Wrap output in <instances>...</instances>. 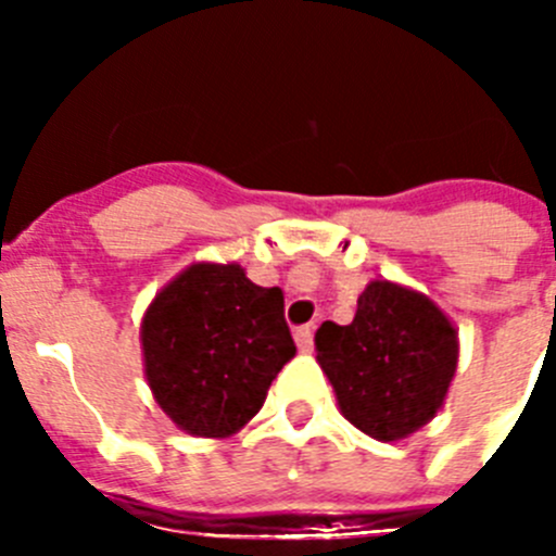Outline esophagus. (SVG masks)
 Instances as JSON below:
<instances>
[{
	"mask_svg": "<svg viewBox=\"0 0 556 556\" xmlns=\"http://www.w3.org/2000/svg\"><path fill=\"white\" fill-rule=\"evenodd\" d=\"M294 342H298V348H301V353H308L314 345V328L312 326H301L298 331H294Z\"/></svg>",
	"mask_w": 556,
	"mask_h": 556,
	"instance_id": "esophagus-1",
	"label": "esophagus"
}]
</instances>
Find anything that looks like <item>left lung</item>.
Masks as SVG:
<instances>
[{
	"label": "left lung",
	"mask_w": 556,
	"mask_h": 556,
	"mask_svg": "<svg viewBox=\"0 0 556 556\" xmlns=\"http://www.w3.org/2000/svg\"><path fill=\"white\" fill-rule=\"evenodd\" d=\"M314 345L339 412L381 443L429 424L459 362L456 328L443 308L392 281L367 283L351 326L323 323Z\"/></svg>",
	"instance_id": "left-lung-1"
}]
</instances>
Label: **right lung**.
Returning a JSON list of instances; mask_svg holds the SVG:
<instances>
[{
    "mask_svg": "<svg viewBox=\"0 0 556 556\" xmlns=\"http://www.w3.org/2000/svg\"><path fill=\"white\" fill-rule=\"evenodd\" d=\"M141 353L172 424L194 437L236 434L294 356L283 292L255 287L239 264H191L144 312Z\"/></svg>",
    "mask_w": 556,
    "mask_h": 556,
    "instance_id": "obj_1",
    "label": "right lung"
}]
</instances>
